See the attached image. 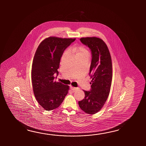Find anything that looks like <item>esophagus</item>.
<instances>
[{
  "instance_id": "obj_1",
  "label": "esophagus",
  "mask_w": 146,
  "mask_h": 146,
  "mask_svg": "<svg viewBox=\"0 0 146 146\" xmlns=\"http://www.w3.org/2000/svg\"><path fill=\"white\" fill-rule=\"evenodd\" d=\"M70 89H71L73 92H74L77 89V88H74V87H72V86H70Z\"/></svg>"
}]
</instances>
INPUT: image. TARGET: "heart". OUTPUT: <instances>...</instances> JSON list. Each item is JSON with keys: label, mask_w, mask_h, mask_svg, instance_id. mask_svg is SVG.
<instances>
[{"label": "heart", "mask_w": 146, "mask_h": 146, "mask_svg": "<svg viewBox=\"0 0 146 146\" xmlns=\"http://www.w3.org/2000/svg\"><path fill=\"white\" fill-rule=\"evenodd\" d=\"M74 52L76 56L78 58H80L82 57H89V53L88 50L84 47H79L78 48H74ZM68 52H66L65 55Z\"/></svg>", "instance_id": "heart-1"}]
</instances>
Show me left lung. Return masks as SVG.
I'll list each match as a JSON object with an SVG mask.
<instances>
[{
	"label": "left lung",
	"mask_w": 146,
	"mask_h": 146,
	"mask_svg": "<svg viewBox=\"0 0 146 146\" xmlns=\"http://www.w3.org/2000/svg\"><path fill=\"white\" fill-rule=\"evenodd\" d=\"M80 40L91 52L89 75L92 80L91 90H84L85 97L78 104L84 112L94 114L102 109L109 96L112 84V59L108 47L102 39L87 37Z\"/></svg>",
	"instance_id": "left-lung-1"
}]
</instances>
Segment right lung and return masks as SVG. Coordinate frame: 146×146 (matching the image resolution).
Returning <instances> with one entry per match:
<instances>
[{
    "mask_svg": "<svg viewBox=\"0 0 146 146\" xmlns=\"http://www.w3.org/2000/svg\"><path fill=\"white\" fill-rule=\"evenodd\" d=\"M75 40L50 36L40 43L35 52L31 72L33 92L46 111L59 107L68 92V86L54 81V74H58L62 54Z\"/></svg>",
    "mask_w": 146,
    "mask_h": 146,
    "instance_id": "1",
    "label": "right lung"
}]
</instances>
